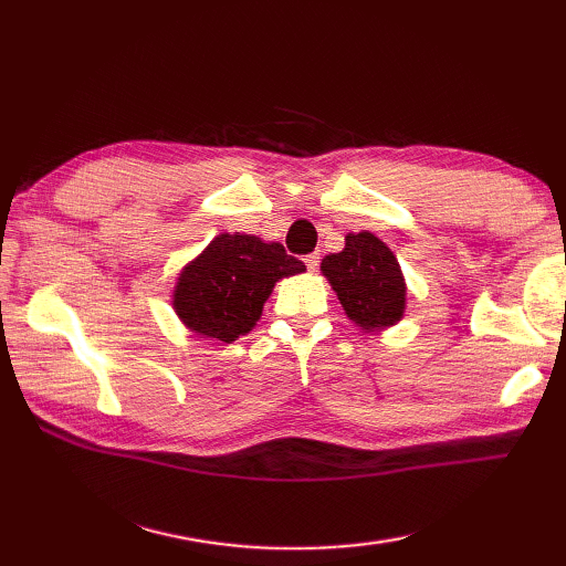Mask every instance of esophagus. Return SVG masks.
<instances>
[{
    "instance_id": "1",
    "label": "esophagus",
    "mask_w": 566,
    "mask_h": 566,
    "mask_svg": "<svg viewBox=\"0 0 566 566\" xmlns=\"http://www.w3.org/2000/svg\"><path fill=\"white\" fill-rule=\"evenodd\" d=\"M308 272H316L318 270V262H321V252H311V255L304 258Z\"/></svg>"
}]
</instances>
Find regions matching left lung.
<instances>
[{
  "label": "left lung",
  "mask_w": 566,
  "mask_h": 566,
  "mask_svg": "<svg viewBox=\"0 0 566 566\" xmlns=\"http://www.w3.org/2000/svg\"><path fill=\"white\" fill-rule=\"evenodd\" d=\"M321 272L359 328L384 331L403 318L406 282L399 260L369 233H347L345 248L323 258Z\"/></svg>",
  "instance_id": "1"
}]
</instances>
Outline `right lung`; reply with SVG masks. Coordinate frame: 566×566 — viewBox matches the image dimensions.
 Wrapping results in <instances>:
<instances>
[{"instance_id": "add662e5", "label": "right lung", "mask_w": 566, "mask_h": 566, "mask_svg": "<svg viewBox=\"0 0 566 566\" xmlns=\"http://www.w3.org/2000/svg\"><path fill=\"white\" fill-rule=\"evenodd\" d=\"M304 270L306 264L286 255L280 243L221 233L179 272L175 314L201 338L233 343L260 321L274 284Z\"/></svg>"}]
</instances>
